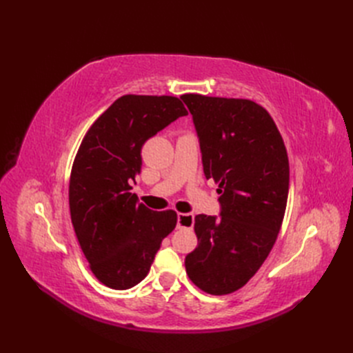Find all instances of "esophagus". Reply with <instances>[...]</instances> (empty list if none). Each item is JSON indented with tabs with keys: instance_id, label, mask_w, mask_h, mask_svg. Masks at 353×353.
Returning a JSON list of instances; mask_svg holds the SVG:
<instances>
[{
	"instance_id": "1",
	"label": "esophagus",
	"mask_w": 353,
	"mask_h": 353,
	"mask_svg": "<svg viewBox=\"0 0 353 353\" xmlns=\"http://www.w3.org/2000/svg\"><path fill=\"white\" fill-rule=\"evenodd\" d=\"M194 216L191 213H178V228H193Z\"/></svg>"
}]
</instances>
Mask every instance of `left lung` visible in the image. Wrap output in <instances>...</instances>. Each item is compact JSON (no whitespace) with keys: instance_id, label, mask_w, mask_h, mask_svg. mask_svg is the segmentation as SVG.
Returning a JSON list of instances; mask_svg holds the SVG:
<instances>
[{"instance_id":"1","label":"left lung","mask_w":353,"mask_h":353,"mask_svg":"<svg viewBox=\"0 0 353 353\" xmlns=\"http://www.w3.org/2000/svg\"><path fill=\"white\" fill-rule=\"evenodd\" d=\"M197 130L206 179L218 184L221 218L197 215L188 279L213 296L237 292L268 258L284 219L290 166L263 105L248 99L183 94Z\"/></svg>"}]
</instances>
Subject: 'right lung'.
Segmentation results:
<instances>
[{
	"label": "right lung",
	"mask_w": 353,
	"mask_h": 353,
	"mask_svg": "<svg viewBox=\"0 0 353 353\" xmlns=\"http://www.w3.org/2000/svg\"><path fill=\"white\" fill-rule=\"evenodd\" d=\"M185 114L174 95H122L90 126L74 156L69 181L74 234L95 279L114 290L145 279L160 243L176 227V212L138 203L131 181L141 172L143 144Z\"/></svg>",
	"instance_id": "add662e5"
}]
</instances>
